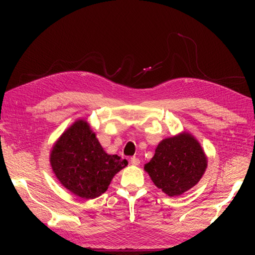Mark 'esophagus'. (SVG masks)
I'll return each mask as SVG.
<instances>
[{
  "label": "esophagus",
  "instance_id": "esophagus-1",
  "mask_svg": "<svg viewBox=\"0 0 255 255\" xmlns=\"http://www.w3.org/2000/svg\"><path fill=\"white\" fill-rule=\"evenodd\" d=\"M130 164H132V165H139L140 164V161H139V158H137V157H131L130 158Z\"/></svg>",
  "mask_w": 255,
  "mask_h": 255
}]
</instances>
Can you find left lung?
<instances>
[{
	"mask_svg": "<svg viewBox=\"0 0 255 255\" xmlns=\"http://www.w3.org/2000/svg\"><path fill=\"white\" fill-rule=\"evenodd\" d=\"M207 167L204 149L188 132L165 138L157 145L145 171L165 195H182L199 182Z\"/></svg>",
	"mask_w": 255,
	"mask_h": 255,
	"instance_id": "left-lung-1",
	"label": "left lung"
}]
</instances>
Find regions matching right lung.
<instances>
[{"label": "right lung", "mask_w": 255, "mask_h": 255, "mask_svg": "<svg viewBox=\"0 0 255 255\" xmlns=\"http://www.w3.org/2000/svg\"><path fill=\"white\" fill-rule=\"evenodd\" d=\"M128 164L109 155L85 120H77L62 133L50 152V165L62 185L83 199L107 191L115 174Z\"/></svg>", "instance_id": "1"}]
</instances>
